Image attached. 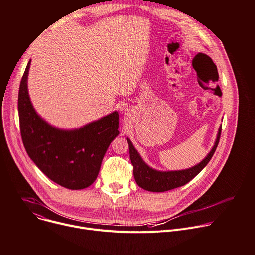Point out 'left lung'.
Wrapping results in <instances>:
<instances>
[{
    "mask_svg": "<svg viewBox=\"0 0 255 255\" xmlns=\"http://www.w3.org/2000/svg\"><path fill=\"white\" fill-rule=\"evenodd\" d=\"M222 126H220L219 131H218L217 139L215 145L209 154L197 165L184 169V170H172V171H158L151 167H149L146 163L143 161L137 150L134 148L130 139L127 138L129 144V153L131 163L133 165V174L136 180L137 185L149 192H166L175 188H179L185 186L190 180H192L201 170L208 164L211 160L213 154L216 151L218 143L220 140Z\"/></svg>",
    "mask_w": 255,
    "mask_h": 255,
    "instance_id": "8db88e82",
    "label": "left lung"
}]
</instances>
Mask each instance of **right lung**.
Segmentation results:
<instances>
[{"label": "right lung", "instance_id": "obj_1", "mask_svg": "<svg viewBox=\"0 0 255 255\" xmlns=\"http://www.w3.org/2000/svg\"><path fill=\"white\" fill-rule=\"evenodd\" d=\"M29 60L22 77L18 111L24 147L37 167L54 183L82 190L96 180L109 145L118 136L119 115L113 112L80 129L60 130L36 113L31 104L27 78Z\"/></svg>", "mask_w": 255, "mask_h": 255}]
</instances>
